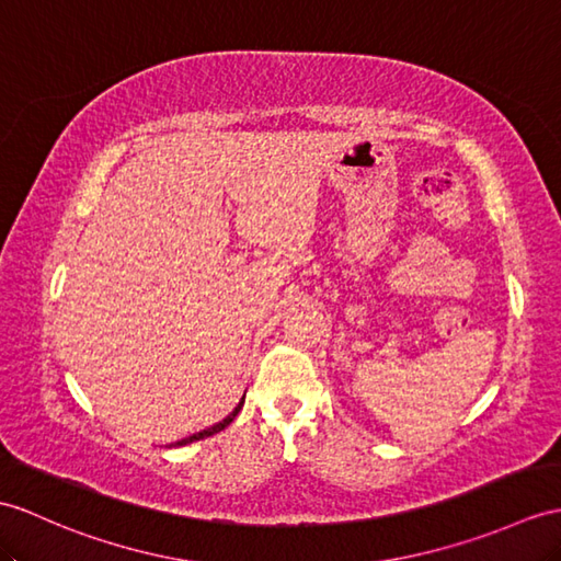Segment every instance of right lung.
<instances>
[{
	"mask_svg": "<svg viewBox=\"0 0 561 561\" xmlns=\"http://www.w3.org/2000/svg\"><path fill=\"white\" fill-rule=\"evenodd\" d=\"M241 407H243V399L237 403V409H233V411L227 415L225 421H219V423H215V425H210V427H205V430H201V433H195V435H188V437H184V439H179V442H174V445H169V447H184V445H188V442L205 439V437H210V435L219 433V430H225L233 419H237L239 411H241Z\"/></svg>",
	"mask_w": 561,
	"mask_h": 561,
	"instance_id": "1",
	"label": "right lung"
}]
</instances>
